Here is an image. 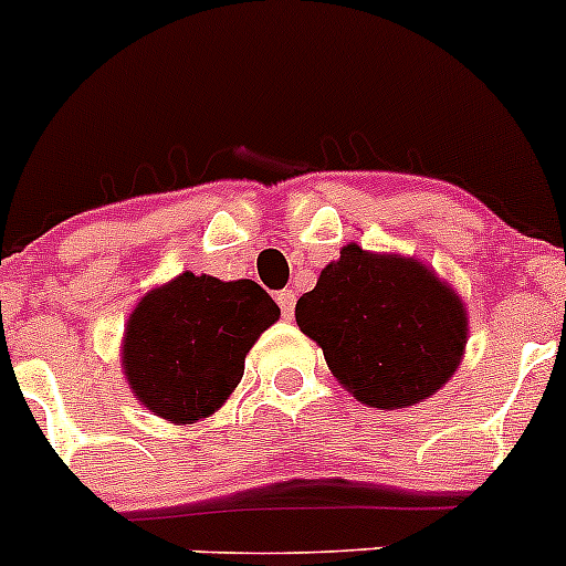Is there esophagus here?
Returning a JSON list of instances; mask_svg holds the SVG:
<instances>
[{
	"instance_id": "esophagus-1",
	"label": "esophagus",
	"mask_w": 566,
	"mask_h": 566,
	"mask_svg": "<svg viewBox=\"0 0 566 566\" xmlns=\"http://www.w3.org/2000/svg\"><path fill=\"white\" fill-rule=\"evenodd\" d=\"M295 298H298V295H295V290H282V293L276 295V301H279V306H282L284 317H293Z\"/></svg>"
}]
</instances>
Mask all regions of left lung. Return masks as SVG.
Listing matches in <instances>:
<instances>
[{"label":"left lung","instance_id":"1","mask_svg":"<svg viewBox=\"0 0 566 566\" xmlns=\"http://www.w3.org/2000/svg\"><path fill=\"white\" fill-rule=\"evenodd\" d=\"M295 323L321 345L337 381L376 409L431 398L457 373L468 343L457 290L411 256L356 243L301 295Z\"/></svg>","mask_w":566,"mask_h":566}]
</instances>
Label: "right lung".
Instances as JSON below:
<instances>
[{
	"mask_svg": "<svg viewBox=\"0 0 566 566\" xmlns=\"http://www.w3.org/2000/svg\"><path fill=\"white\" fill-rule=\"evenodd\" d=\"M279 306L251 279L221 282L185 271L140 298L124 332V376L163 420L216 415L243 378L245 354Z\"/></svg>",
	"mask_w": 566,
	"mask_h": 566,
	"instance_id": "1",
	"label": "right lung"
}]
</instances>
